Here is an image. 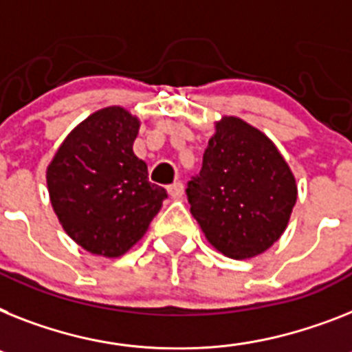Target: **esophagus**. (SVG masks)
Segmentation results:
<instances>
[{"mask_svg":"<svg viewBox=\"0 0 352 352\" xmlns=\"http://www.w3.org/2000/svg\"><path fill=\"white\" fill-rule=\"evenodd\" d=\"M167 190H169V196L173 197V199H179V197L183 196V183L174 182L173 185H169V187H167Z\"/></svg>","mask_w":352,"mask_h":352,"instance_id":"34e87169","label":"esophagus"}]
</instances>
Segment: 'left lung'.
<instances>
[{
  "instance_id": "8db88e82",
  "label": "left lung",
  "mask_w": 352,
  "mask_h": 352,
  "mask_svg": "<svg viewBox=\"0 0 352 352\" xmlns=\"http://www.w3.org/2000/svg\"><path fill=\"white\" fill-rule=\"evenodd\" d=\"M187 197L190 214L217 252L252 259L286 230L297 182L263 131L223 117L203 153L201 170L188 182Z\"/></svg>"
}]
</instances>
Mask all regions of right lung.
<instances>
[{
  "mask_svg": "<svg viewBox=\"0 0 352 352\" xmlns=\"http://www.w3.org/2000/svg\"><path fill=\"white\" fill-rule=\"evenodd\" d=\"M140 120L120 106L98 109L65 138L46 169L54 212L86 252L120 257L145 235L167 197L133 153Z\"/></svg>",
  "mask_w": 352,
  "mask_h": 352,
  "instance_id": "right-lung-1",
  "label": "right lung"
}]
</instances>
